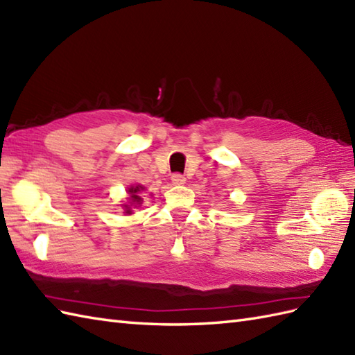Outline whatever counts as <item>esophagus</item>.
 <instances>
[{
    "label": "esophagus",
    "mask_w": 355,
    "mask_h": 355,
    "mask_svg": "<svg viewBox=\"0 0 355 355\" xmlns=\"http://www.w3.org/2000/svg\"><path fill=\"white\" fill-rule=\"evenodd\" d=\"M171 180H172V183L174 184H177V186H180V184H184V181H186V178H184V175H181V174H172V177H171Z\"/></svg>",
    "instance_id": "esophagus-1"
}]
</instances>
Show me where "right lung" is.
Here are the masks:
<instances>
[{
	"instance_id": "obj_1",
	"label": "right lung",
	"mask_w": 355,
	"mask_h": 355,
	"mask_svg": "<svg viewBox=\"0 0 355 355\" xmlns=\"http://www.w3.org/2000/svg\"><path fill=\"white\" fill-rule=\"evenodd\" d=\"M140 191H144V187L142 186H136V187H131L130 189V195H131V198H133V201L135 202H140V201H142V198H140L139 196V193H140ZM125 207H127V205H125ZM128 210H127V213H130V207H127Z\"/></svg>"
}]
</instances>
